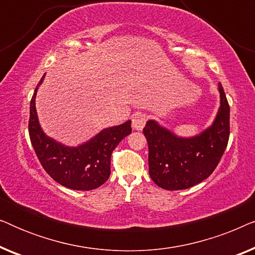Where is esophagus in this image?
<instances>
[{
	"mask_svg": "<svg viewBox=\"0 0 255 255\" xmlns=\"http://www.w3.org/2000/svg\"><path fill=\"white\" fill-rule=\"evenodd\" d=\"M146 121H147V115L141 113L135 114L133 118H132V128H133L134 130L140 131L142 130V128H144Z\"/></svg>",
	"mask_w": 255,
	"mask_h": 255,
	"instance_id": "34e87169",
	"label": "esophagus"
}]
</instances>
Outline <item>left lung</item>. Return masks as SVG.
Here are the masks:
<instances>
[{"mask_svg":"<svg viewBox=\"0 0 255 255\" xmlns=\"http://www.w3.org/2000/svg\"><path fill=\"white\" fill-rule=\"evenodd\" d=\"M221 107L210 128L190 138L177 137L155 121L144 128L149 176L166 190L187 189L208 179L221 161L230 137V106L218 83Z\"/></svg>","mask_w":255,"mask_h":255,"instance_id":"left-lung-1","label":"left lung"}]
</instances>
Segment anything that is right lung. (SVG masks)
Listing matches in <instances>:
<instances>
[{"label":"right lung","mask_w":255,"mask_h":255,"mask_svg":"<svg viewBox=\"0 0 255 255\" xmlns=\"http://www.w3.org/2000/svg\"><path fill=\"white\" fill-rule=\"evenodd\" d=\"M40 79L30 102L29 134L31 144L46 173L61 186L74 190L96 189L110 176L111 154L131 133V121L107 128L85 144L69 147L47 137L41 130L36 110V95Z\"/></svg>","instance_id":"right-lung-1"}]
</instances>
